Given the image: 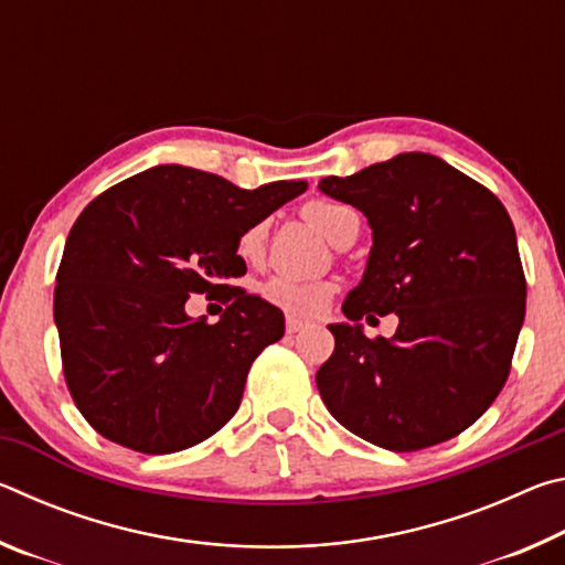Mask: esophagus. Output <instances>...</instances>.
I'll return each mask as SVG.
<instances>
[{"mask_svg": "<svg viewBox=\"0 0 565 565\" xmlns=\"http://www.w3.org/2000/svg\"><path fill=\"white\" fill-rule=\"evenodd\" d=\"M306 327H309V323L301 321V319H294V317L286 319V333H299V331H303Z\"/></svg>", "mask_w": 565, "mask_h": 565, "instance_id": "34e87169", "label": "esophagus"}]
</instances>
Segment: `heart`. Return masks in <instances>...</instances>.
<instances>
[{
    "mask_svg": "<svg viewBox=\"0 0 565 565\" xmlns=\"http://www.w3.org/2000/svg\"><path fill=\"white\" fill-rule=\"evenodd\" d=\"M351 209L331 204V202H309L303 206V216L327 234L331 242L339 236ZM266 244V224L256 222L244 228L236 242V252L244 262H259ZM337 286L327 279H291V276H271L262 284V296L269 303L279 306L281 311L294 317H319L333 299Z\"/></svg>",
    "mask_w": 565,
    "mask_h": 565,
    "instance_id": "b5f03b06",
    "label": "heart"
}]
</instances>
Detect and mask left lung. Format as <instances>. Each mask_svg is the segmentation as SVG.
Listing matches in <instances>:
<instances>
[{
    "mask_svg": "<svg viewBox=\"0 0 565 565\" xmlns=\"http://www.w3.org/2000/svg\"><path fill=\"white\" fill-rule=\"evenodd\" d=\"M323 194L369 218L363 279L331 323V359L317 386L331 416L363 441L420 451L486 414L511 371L525 317V276L511 216L489 189L420 151L351 177ZM396 312L391 340L358 321Z\"/></svg>",
    "mask_w": 565,
    "mask_h": 565,
    "instance_id": "obj_1",
    "label": "left lung"
}]
</instances>
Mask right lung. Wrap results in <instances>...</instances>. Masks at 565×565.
Segmentation results:
<instances>
[{
	"label": "right lung",
	"mask_w": 565,
	"mask_h": 565,
	"mask_svg": "<svg viewBox=\"0 0 565 565\" xmlns=\"http://www.w3.org/2000/svg\"><path fill=\"white\" fill-rule=\"evenodd\" d=\"M306 181L238 189L209 171L161 164L114 184L76 218L54 289L62 366L94 431L141 454H174L236 414L254 359L284 337V313L226 281L246 274L244 228ZM191 292L227 303L191 320Z\"/></svg>",
	"instance_id": "add662e5"
}]
</instances>
